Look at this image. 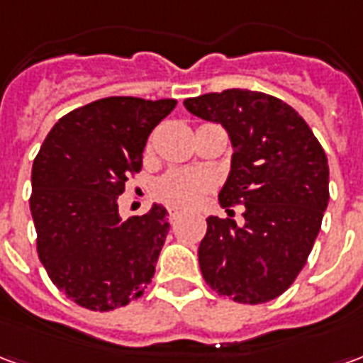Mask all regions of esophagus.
Here are the masks:
<instances>
[{"label": "esophagus", "mask_w": 363, "mask_h": 363, "mask_svg": "<svg viewBox=\"0 0 363 363\" xmlns=\"http://www.w3.org/2000/svg\"><path fill=\"white\" fill-rule=\"evenodd\" d=\"M182 213L179 212V210H174V208H169V220L171 221H177L179 218H181Z\"/></svg>", "instance_id": "obj_1"}]
</instances>
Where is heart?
<instances>
[{"mask_svg": "<svg viewBox=\"0 0 363 363\" xmlns=\"http://www.w3.org/2000/svg\"><path fill=\"white\" fill-rule=\"evenodd\" d=\"M208 189H210V181L204 174L190 173V171H171L155 182L153 196L171 208L189 210L202 200Z\"/></svg>", "mask_w": 363, "mask_h": 363, "instance_id": "heart-1", "label": "heart"}]
</instances>
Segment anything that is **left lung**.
Returning a JSON list of instances; mask_svg holds the SVG:
<instances>
[{"instance_id": "1", "label": "left lung", "mask_w": 363, "mask_h": 363, "mask_svg": "<svg viewBox=\"0 0 363 363\" xmlns=\"http://www.w3.org/2000/svg\"><path fill=\"white\" fill-rule=\"evenodd\" d=\"M194 116L220 122L233 143L223 208L245 206L237 226L210 216L198 249L206 284L237 303H267L296 281L328 204L327 155L289 104L259 91L228 89L184 101Z\"/></svg>"}]
</instances>
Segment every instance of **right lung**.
<instances>
[{"label":"right lung","mask_w":363,"mask_h":363,"mask_svg":"<svg viewBox=\"0 0 363 363\" xmlns=\"http://www.w3.org/2000/svg\"><path fill=\"white\" fill-rule=\"evenodd\" d=\"M174 99L106 96L54 124L33 163L30 213L36 252L74 303L112 311L143 296L169 233L167 210L153 204L126 221L118 196L142 171L151 130Z\"/></svg>","instance_id":"1"}]
</instances>
